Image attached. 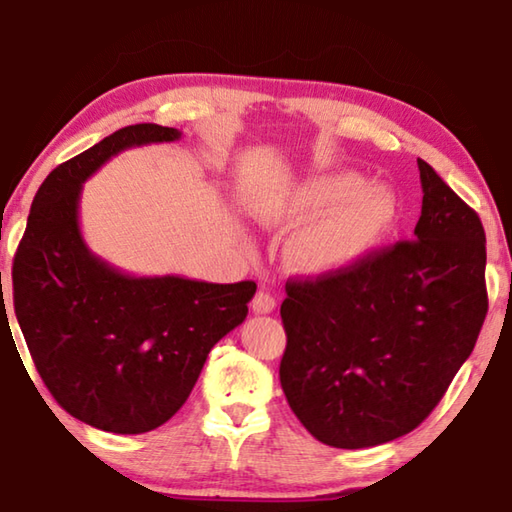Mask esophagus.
Masks as SVG:
<instances>
[{
    "label": "esophagus",
    "instance_id": "34e87169",
    "mask_svg": "<svg viewBox=\"0 0 512 512\" xmlns=\"http://www.w3.org/2000/svg\"><path fill=\"white\" fill-rule=\"evenodd\" d=\"M250 309H253L255 314H271V311L275 309V298H273L268 291L259 289V291L255 293L253 302H250Z\"/></svg>",
    "mask_w": 512,
    "mask_h": 512
}]
</instances>
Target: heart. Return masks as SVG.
Here are the masks:
<instances>
[{"instance_id": "obj_1", "label": "heart", "mask_w": 512, "mask_h": 512, "mask_svg": "<svg viewBox=\"0 0 512 512\" xmlns=\"http://www.w3.org/2000/svg\"><path fill=\"white\" fill-rule=\"evenodd\" d=\"M350 171L311 178L287 201L259 203L266 225H296L314 219L289 241L296 271L329 275L345 271L375 248L395 221L397 201L384 187H359Z\"/></svg>"}]
</instances>
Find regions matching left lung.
Wrapping results in <instances>:
<instances>
[{
  "mask_svg": "<svg viewBox=\"0 0 512 512\" xmlns=\"http://www.w3.org/2000/svg\"><path fill=\"white\" fill-rule=\"evenodd\" d=\"M422 214L339 273L289 280L280 384L320 443L363 449L413 431L443 400L488 314L479 214L418 160Z\"/></svg>",
  "mask_w": 512,
  "mask_h": 512,
  "instance_id": "8db88e82",
  "label": "left lung"
}]
</instances>
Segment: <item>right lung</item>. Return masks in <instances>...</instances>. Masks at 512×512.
Returning a JSON list of instances; mask_svg holds the SVG:
<instances>
[{
    "label": "right lung",
    "instance_id": "1",
    "mask_svg": "<svg viewBox=\"0 0 512 512\" xmlns=\"http://www.w3.org/2000/svg\"><path fill=\"white\" fill-rule=\"evenodd\" d=\"M176 128L135 124L56 167L33 198L13 262L15 316L42 381L63 409L110 433L167 422L207 354L244 323L257 284L135 277L85 246L83 183L112 155L173 142Z\"/></svg>",
    "mask_w": 512,
    "mask_h": 512
}]
</instances>
